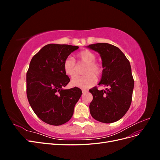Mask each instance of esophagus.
I'll list each match as a JSON object with an SVG mask.
<instances>
[{"instance_id": "obj_1", "label": "esophagus", "mask_w": 160, "mask_h": 160, "mask_svg": "<svg viewBox=\"0 0 160 160\" xmlns=\"http://www.w3.org/2000/svg\"><path fill=\"white\" fill-rule=\"evenodd\" d=\"M88 91L87 90V89H82V92H83V93H87V92H88Z\"/></svg>"}]
</instances>
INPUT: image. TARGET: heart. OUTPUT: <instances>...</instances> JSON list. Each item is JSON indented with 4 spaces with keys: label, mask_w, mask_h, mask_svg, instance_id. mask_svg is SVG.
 <instances>
[{
    "label": "heart",
    "mask_w": 160,
    "mask_h": 160,
    "mask_svg": "<svg viewBox=\"0 0 160 160\" xmlns=\"http://www.w3.org/2000/svg\"><path fill=\"white\" fill-rule=\"evenodd\" d=\"M79 63L85 64L83 70V76H76L71 81L72 85L81 89H88L93 86L98 79L103 74V67L99 62L96 61L97 56L94 52L89 50H84L77 55ZM63 71L65 74L70 77H74L77 72V65L75 60L67 57L63 62Z\"/></svg>",
    "instance_id": "1"
}]
</instances>
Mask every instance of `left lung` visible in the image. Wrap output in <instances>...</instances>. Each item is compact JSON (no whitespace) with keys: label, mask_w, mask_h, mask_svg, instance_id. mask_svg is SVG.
Segmentation results:
<instances>
[{"label":"left lung","mask_w":160,"mask_h":160,"mask_svg":"<svg viewBox=\"0 0 160 160\" xmlns=\"http://www.w3.org/2000/svg\"><path fill=\"white\" fill-rule=\"evenodd\" d=\"M88 47L101 55L103 72L98 85L107 87L105 90L99 91L98 87L89 89L93 98L90 113L100 122H117L126 113L132 100L134 80L129 61L118 47L109 43H96Z\"/></svg>","instance_id":"1"}]
</instances>
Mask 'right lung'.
<instances>
[{"instance_id":"obj_1","label":"right lung","mask_w":160,"mask_h":160,"mask_svg":"<svg viewBox=\"0 0 160 160\" xmlns=\"http://www.w3.org/2000/svg\"><path fill=\"white\" fill-rule=\"evenodd\" d=\"M79 47L49 44L33 56L27 72V95L31 108L42 122L52 125L67 123L72 118L81 90L62 88L70 79L63 62Z\"/></svg>"}]
</instances>
